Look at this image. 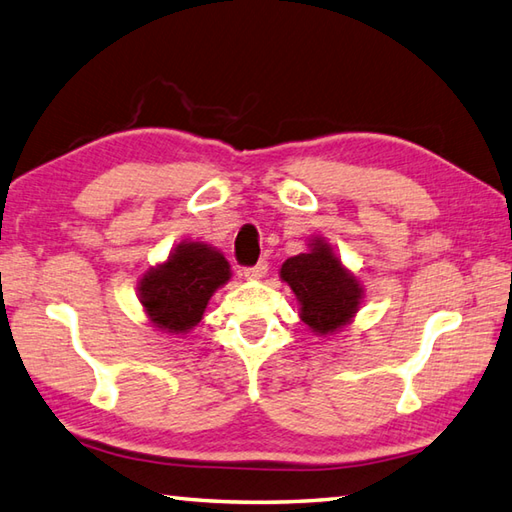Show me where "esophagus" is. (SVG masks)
Masks as SVG:
<instances>
[{
  "label": "esophagus",
  "mask_w": 512,
  "mask_h": 512,
  "mask_svg": "<svg viewBox=\"0 0 512 512\" xmlns=\"http://www.w3.org/2000/svg\"><path fill=\"white\" fill-rule=\"evenodd\" d=\"M265 274H267V263H265V260H260V263H256L254 267H245L243 269V276L247 280H260V278H265Z\"/></svg>",
  "instance_id": "esophagus-1"
}]
</instances>
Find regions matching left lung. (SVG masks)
<instances>
[{"label":"left lung","mask_w":512,"mask_h":512,"mask_svg":"<svg viewBox=\"0 0 512 512\" xmlns=\"http://www.w3.org/2000/svg\"><path fill=\"white\" fill-rule=\"evenodd\" d=\"M280 278L294 289L300 302V320L318 336L342 329L360 307L358 278L342 267L331 245L322 238L311 243L309 254L287 258L280 267Z\"/></svg>","instance_id":"left-lung-1"}]
</instances>
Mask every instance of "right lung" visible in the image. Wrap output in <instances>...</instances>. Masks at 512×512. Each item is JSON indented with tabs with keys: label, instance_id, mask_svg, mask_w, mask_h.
Segmentation results:
<instances>
[{
	"label": "right lung",
	"instance_id": "right-lung-1",
	"mask_svg": "<svg viewBox=\"0 0 512 512\" xmlns=\"http://www.w3.org/2000/svg\"><path fill=\"white\" fill-rule=\"evenodd\" d=\"M232 271L225 256L203 243H181L163 265L141 278L139 298L154 327L185 333L203 318L207 300Z\"/></svg>",
	"mask_w": 512,
	"mask_h": 512
}]
</instances>
